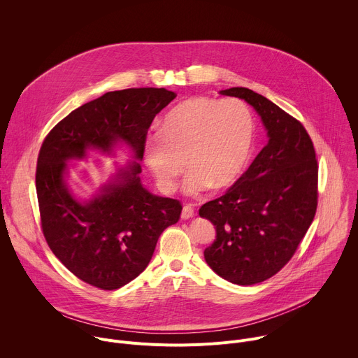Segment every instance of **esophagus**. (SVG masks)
Here are the masks:
<instances>
[{
	"label": "esophagus",
	"mask_w": 358,
	"mask_h": 358,
	"mask_svg": "<svg viewBox=\"0 0 358 358\" xmlns=\"http://www.w3.org/2000/svg\"><path fill=\"white\" fill-rule=\"evenodd\" d=\"M195 215L194 213V208L189 206V203H185V206L182 207V211H181V218L182 220H189Z\"/></svg>",
	"instance_id": "1"
}]
</instances>
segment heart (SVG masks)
I'll use <instances>...</instances> for the list:
<instances>
[{"instance_id": "b5f03b06", "label": "heart", "mask_w": 358, "mask_h": 358, "mask_svg": "<svg viewBox=\"0 0 358 358\" xmlns=\"http://www.w3.org/2000/svg\"><path fill=\"white\" fill-rule=\"evenodd\" d=\"M253 136V116L243 101L195 96L164 115L160 130L145 137L141 156L163 192L174 191L187 163L191 170L182 189L199 195L211 185L222 189L238 181Z\"/></svg>"}]
</instances>
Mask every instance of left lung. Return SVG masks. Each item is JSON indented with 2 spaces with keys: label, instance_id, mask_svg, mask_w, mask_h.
<instances>
[{
  "label": "left lung",
  "instance_id": "8db88e82",
  "mask_svg": "<svg viewBox=\"0 0 358 358\" xmlns=\"http://www.w3.org/2000/svg\"><path fill=\"white\" fill-rule=\"evenodd\" d=\"M220 93L250 105L268 136L242 177L199 208L217 231L206 262L222 279L249 286L278 273L308 232L317 208V160L308 131L273 101L246 87Z\"/></svg>",
  "mask_w": 358,
  "mask_h": 358
}]
</instances>
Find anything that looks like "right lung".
<instances>
[{
  "label": "right lung",
  "mask_w": 358,
  "mask_h": 358,
  "mask_svg": "<svg viewBox=\"0 0 358 358\" xmlns=\"http://www.w3.org/2000/svg\"><path fill=\"white\" fill-rule=\"evenodd\" d=\"M176 96L164 87L108 92L69 113L42 143L35 181L43 236L65 268L92 286L113 290L136 279L180 218L177 199L151 194L140 180L147 130ZM123 145L132 160L92 197L76 196L67 162L85 159L89 149L114 157Z\"/></svg>",
  "instance_id": "1"
}]
</instances>
